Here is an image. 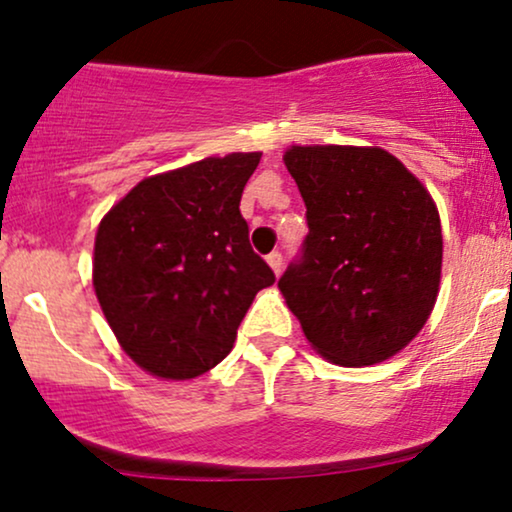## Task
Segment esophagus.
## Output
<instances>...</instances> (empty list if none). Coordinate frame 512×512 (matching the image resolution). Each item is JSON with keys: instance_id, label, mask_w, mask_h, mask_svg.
<instances>
[{"instance_id": "esophagus-1", "label": "esophagus", "mask_w": 512, "mask_h": 512, "mask_svg": "<svg viewBox=\"0 0 512 512\" xmlns=\"http://www.w3.org/2000/svg\"><path fill=\"white\" fill-rule=\"evenodd\" d=\"M267 262H269V267L274 269V274L279 276L281 274V267H284V255H281V252H269Z\"/></svg>"}]
</instances>
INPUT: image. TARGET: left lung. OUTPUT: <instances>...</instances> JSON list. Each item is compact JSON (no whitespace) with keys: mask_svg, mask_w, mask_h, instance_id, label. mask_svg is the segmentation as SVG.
<instances>
[{"mask_svg":"<svg viewBox=\"0 0 512 512\" xmlns=\"http://www.w3.org/2000/svg\"><path fill=\"white\" fill-rule=\"evenodd\" d=\"M284 163L308 236L279 291L305 339L346 368L395 356L438 298L443 233L431 195L378 146H291Z\"/></svg>","mask_w":512,"mask_h":512,"instance_id":"1","label":"left lung"}]
</instances>
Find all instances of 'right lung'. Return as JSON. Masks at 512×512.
I'll return each mask as SVG.
<instances>
[{"mask_svg": "<svg viewBox=\"0 0 512 512\" xmlns=\"http://www.w3.org/2000/svg\"><path fill=\"white\" fill-rule=\"evenodd\" d=\"M262 154L204 158L151 175L103 216L93 289L125 354L190 380L221 363L257 291L274 284L240 214Z\"/></svg>", "mask_w": 512, "mask_h": 512, "instance_id": "1", "label": "right lung"}]
</instances>
